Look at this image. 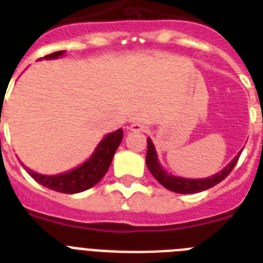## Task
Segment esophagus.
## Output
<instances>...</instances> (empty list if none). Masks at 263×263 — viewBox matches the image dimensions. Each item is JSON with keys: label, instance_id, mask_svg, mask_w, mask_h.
Returning a JSON list of instances; mask_svg holds the SVG:
<instances>
[{"label": "esophagus", "instance_id": "obj_1", "mask_svg": "<svg viewBox=\"0 0 263 263\" xmlns=\"http://www.w3.org/2000/svg\"><path fill=\"white\" fill-rule=\"evenodd\" d=\"M144 128H145V125L143 124L142 121L136 120V121H134L131 125H129V131L140 132V131H144Z\"/></svg>", "mask_w": 263, "mask_h": 263}]
</instances>
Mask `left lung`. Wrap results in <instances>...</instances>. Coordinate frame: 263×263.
Listing matches in <instances>:
<instances>
[{
    "label": "left lung",
    "mask_w": 263,
    "mask_h": 263,
    "mask_svg": "<svg viewBox=\"0 0 263 263\" xmlns=\"http://www.w3.org/2000/svg\"><path fill=\"white\" fill-rule=\"evenodd\" d=\"M242 152V151H240ZM240 152H238L235 158L231 160L229 164L224 167L222 171L217 173L215 175H211L209 178H200V179H191V178H183V176H175L173 174H168L163 168V165L160 164L158 159V154H156V148L151 139H147V156H145V164L147 168L149 170V173L154 175L156 180H158L163 187H165L170 191L178 194H195L209 190L218 184L219 182L226 178L229 174L233 171V168L237 164L238 159H239Z\"/></svg>",
    "instance_id": "8db88e82"
}]
</instances>
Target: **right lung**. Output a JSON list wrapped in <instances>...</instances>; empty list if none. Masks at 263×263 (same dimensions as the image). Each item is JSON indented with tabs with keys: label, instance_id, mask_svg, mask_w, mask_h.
<instances>
[{
	"label": "right lung",
	"instance_id": "1",
	"mask_svg": "<svg viewBox=\"0 0 263 263\" xmlns=\"http://www.w3.org/2000/svg\"><path fill=\"white\" fill-rule=\"evenodd\" d=\"M64 54H65V50H60V52L50 53L43 59L44 60H56L59 57H63ZM43 59H39V60H43ZM121 140H123V129L121 128L111 132V134H107L104 138L101 139L100 143L96 145L92 155L85 162L74 167V168L69 170V171L56 174V175L39 174L28 168L23 162L20 163L26 170V173L29 174L33 179L40 183L41 186L64 194L83 193L85 190L93 187L95 184H98L103 179V176L107 174L108 168L111 165L115 152L120 145Z\"/></svg>",
	"mask_w": 263,
	"mask_h": 263
}]
</instances>
